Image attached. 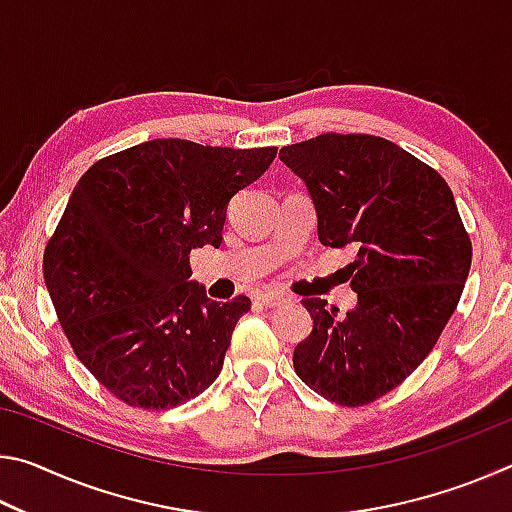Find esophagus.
Masks as SVG:
<instances>
[{"instance_id":"1","label":"esophagus","mask_w":512,"mask_h":512,"mask_svg":"<svg viewBox=\"0 0 512 512\" xmlns=\"http://www.w3.org/2000/svg\"><path fill=\"white\" fill-rule=\"evenodd\" d=\"M257 302L262 307H266V309H273V307H280V305H284V302H287V298L284 296H280V293H259L257 296Z\"/></svg>"}]
</instances>
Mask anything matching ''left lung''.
Instances as JSON below:
<instances>
[{
    "mask_svg": "<svg viewBox=\"0 0 512 512\" xmlns=\"http://www.w3.org/2000/svg\"><path fill=\"white\" fill-rule=\"evenodd\" d=\"M280 160L305 180L320 244L357 248V307L339 316L325 300H302L314 329L293 368L329 402L370 404L438 343L470 273V235L445 178L384 137L325 133L284 146Z\"/></svg>",
    "mask_w": 512,
    "mask_h": 512,
    "instance_id": "8db88e82",
    "label": "left lung"
}]
</instances>
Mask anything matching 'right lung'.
Listing matches in <instances>:
<instances>
[{
    "label": "right lung",
    "mask_w": 512,
    "mask_h": 512,
    "mask_svg": "<svg viewBox=\"0 0 512 512\" xmlns=\"http://www.w3.org/2000/svg\"><path fill=\"white\" fill-rule=\"evenodd\" d=\"M275 155L151 140L94 162L76 183L42 268L74 354L117 400L173 409L219 377L250 300L207 298L189 280V253L221 246L230 198Z\"/></svg>",
    "instance_id": "add662e5"
}]
</instances>
